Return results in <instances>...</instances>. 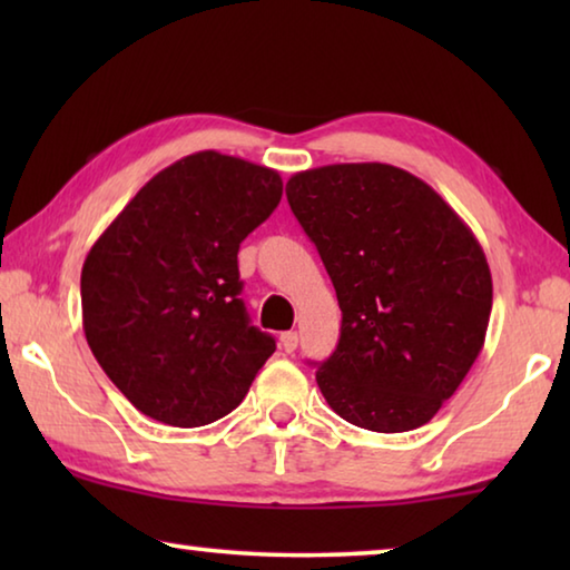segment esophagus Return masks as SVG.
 <instances>
[{
	"label": "esophagus",
	"mask_w": 570,
	"mask_h": 570,
	"mask_svg": "<svg viewBox=\"0 0 570 570\" xmlns=\"http://www.w3.org/2000/svg\"><path fill=\"white\" fill-rule=\"evenodd\" d=\"M296 346H298V334L296 332H284L282 334V350L286 354H292V352H296Z\"/></svg>",
	"instance_id": "esophagus-1"
}]
</instances>
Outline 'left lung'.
I'll return each mask as SVG.
<instances>
[{
    "instance_id": "left-lung-1",
    "label": "left lung",
    "mask_w": 570,
    "mask_h": 570,
    "mask_svg": "<svg viewBox=\"0 0 570 570\" xmlns=\"http://www.w3.org/2000/svg\"><path fill=\"white\" fill-rule=\"evenodd\" d=\"M286 198L342 308L316 384L342 420L407 432L435 417L485 344L493 278L440 193L387 163L302 170Z\"/></svg>"
}]
</instances>
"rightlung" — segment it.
Returning a JSON list of instances; mask_svg holds the SVG:
<instances>
[{
    "label": "right lung",
    "mask_w": 570,
    "mask_h": 570,
    "mask_svg": "<svg viewBox=\"0 0 570 570\" xmlns=\"http://www.w3.org/2000/svg\"><path fill=\"white\" fill-rule=\"evenodd\" d=\"M282 190L272 168L200 150L153 176L95 240L82 330L135 410L200 428L244 402L276 342L238 298V246Z\"/></svg>",
    "instance_id": "add662e5"
}]
</instances>
